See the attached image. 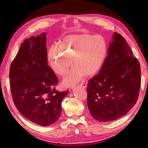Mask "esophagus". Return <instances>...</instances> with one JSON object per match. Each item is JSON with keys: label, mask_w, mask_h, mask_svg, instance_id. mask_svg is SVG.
<instances>
[{"label": "esophagus", "mask_w": 148, "mask_h": 148, "mask_svg": "<svg viewBox=\"0 0 148 148\" xmlns=\"http://www.w3.org/2000/svg\"><path fill=\"white\" fill-rule=\"evenodd\" d=\"M79 86L81 87V88H86L87 87V85L86 83H82L81 84H79Z\"/></svg>", "instance_id": "obj_1"}]
</instances>
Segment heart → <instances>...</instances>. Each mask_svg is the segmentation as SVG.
I'll return each instance as SVG.
<instances>
[{"label": "heart", "mask_w": 148, "mask_h": 148, "mask_svg": "<svg viewBox=\"0 0 148 148\" xmlns=\"http://www.w3.org/2000/svg\"><path fill=\"white\" fill-rule=\"evenodd\" d=\"M107 53V44L101 36L88 33L64 36L59 45L52 44L47 58L52 69L65 76L73 64L75 66L63 80L66 87L77 84L86 75L90 77L100 70Z\"/></svg>", "instance_id": "1"}]
</instances>
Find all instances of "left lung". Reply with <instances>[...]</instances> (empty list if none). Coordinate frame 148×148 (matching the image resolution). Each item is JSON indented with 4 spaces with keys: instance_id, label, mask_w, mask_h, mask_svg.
Returning a JSON list of instances; mask_svg holds the SVG:
<instances>
[{
    "instance_id": "1",
    "label": "left lung",
    "mask_w": 148,
    "mask_h": 148,
    "mask_svg": "<svg viewBox=\"0 0 148 148\" xmlns=\"http://www.w3.org/2000/svg\"><path fill=\"white\" fill-rule=\"evenodd\" d=\"M99 73L88 81V107L92 117L110 122L126 115L136 104L141 68L125 39L114 33Z\"/></svg>"
}]
</instances>
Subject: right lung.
Here are the masks:
<instances>
[{"mask_svg": "<svg viewBox=\"0 0 148 148\" xmlns=\"http://www.w3.org/2000/svg\"><path fill=\"white\" fill-rule=\"evenodd\" d=\"M46 33L31 36L21 44L10 67L13 102L23 117L41 126L59 119L61 103L69 91L55 89L58 79L47 62Z\"/></svg>", "mask_w": 148, "mask_h": 148, "instance_id": "1", "label": "right lung"}]
</instances>
